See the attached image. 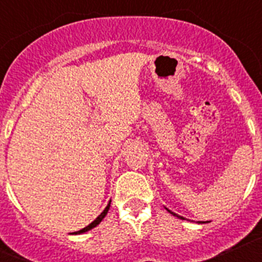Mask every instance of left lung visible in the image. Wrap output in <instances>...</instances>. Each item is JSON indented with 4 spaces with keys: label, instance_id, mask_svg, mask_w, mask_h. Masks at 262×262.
Returning <instances> with one entry per match:
<instances>
[{
    "label": "left lung",
    "instance_id": "1",
    "mask_svg": "<svg viewBox=\"0 0 262 262\" xmlns=\"http://www.w3.org/2000/svg\"><path fill=\"white\" fill-rule=\"evenodd\" d=\"M165 209H166V207H165ZM166 211H168V212H170V214H172L173 216H177V217H180V219H185V217H182V216H180V215L174 214V212H173V211H170V210H168V209H166ZM198 223H209V222H198Z\"/></svg>",
    "mask_w": 262,
    "mask_h": 262
}]
</instances>
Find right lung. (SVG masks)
Instances as JSON below:
<instances>
[{
  "label": "right lung",
  "instance_id": "right-lung-1",
  "mask_svg": "<svg viewBox=\"0 0 262 262\" xmlns=\"http://www.w3.org/2000/svg\"><path fill=\"white\" fill-rule=\"evenodd\" d=\"M110 203H111V201H110V202L107 203V206H106V207H105V210H103V211L101 212V214H99L98 216H97L96 219H94V221L92 222V223L89 224V226H86V227H85V228H82V230L77 231V232H72V235H81V233L88 232V231L93 230L94 227H97V226H98V224L101 223V222L103 221V217H105L106 215H107V211H108V209H110Z\"/></svg>",
  "mask_w": 262,
  "mask_h": 262
}]
</instances>
